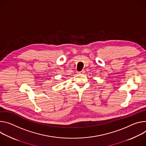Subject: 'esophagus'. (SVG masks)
Segmentation results:
<instances>
[{
    "mask_svg": "<svg viewBox=\"0 0 146 146\" xmlns=\"http://www.w3.org/2000/svg\"><path fill=\"white\" fill-rule=\"evenodd\" d=\"M85 72V71L83 70H82V71L78 72V74H84Z\"/></svg>",
    "mask_w": 146,
    "mask_h": 146,
    "instance_id": "34e87169",
    "label": "esophagus"
}]
</instances>
